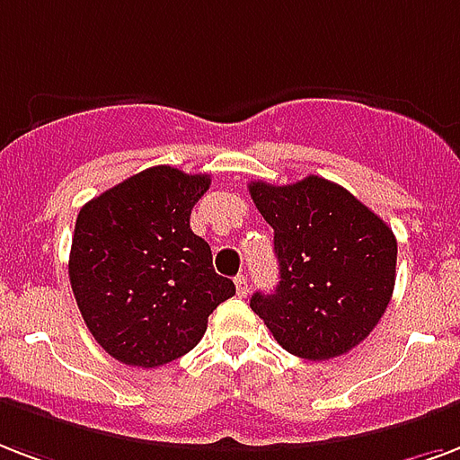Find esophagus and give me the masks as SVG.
Instances as JSON below:
<instances>
[{
  "mask_svg": "<svg viewBox=\"0 0 460 460\" xmlns=\"http://www.w3.org/2000/svg\"><path fill=\"white\" fill-rule=\"evenodd\" d=\"M234 282H236L238 296H245V294H248V289H251V287H248V277H245V275H238L236 279H234Z\"/></svg>",
  "mask_w": 460,
  "mask_h": 460,
  "instance_id": "1",
  "label": "esophagus"
}]
</instances>
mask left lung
<instances>
[{"label": "left lung", "mask_w": 460, "mask_h": 460, "mask_svg": "<svg viewBox=\"0 0 460 460\" xmlns=\"http://www.w3.org/2000/svg\"><path fill=\"white\" fill-rule=\"evenodd\" d=\"M275 229L279 285L251 308L287 352L325 362L357 347L381 321L395 285L398 243L388 224L318 175L248 185Z\"/></svg>", "instance_id": "1"}]
</instances>
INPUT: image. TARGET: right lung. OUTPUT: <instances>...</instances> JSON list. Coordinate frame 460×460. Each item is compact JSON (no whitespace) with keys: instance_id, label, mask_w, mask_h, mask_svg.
I'll list each match as a JSON object with an SVG mask.
<instances>
[{"instance_id":"1","label":"right lung","mask_w":460,"mask_h":460,"mask_svg":"<svg viewBox=\"0 0 460 460\" xmlns=\"http://www.w3.org/2000/svg\"><path fill=\"white\" fill-rule=\"evenodd\" d=\"M209 175L154 166L89 199L76 217L69 282L89 332L129 367L190 352L236 287L212 268L190 212Z\"/></svg>"}]
</instances>
